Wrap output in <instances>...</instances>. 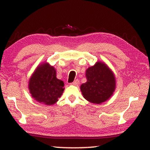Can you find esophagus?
<instances>
[{
    "mask_svg": "<svg viewBox=\"0 0 150 150\" xmlns=\"http://www.w3.org/2000/svg\"><path fill=\"white\" fill-rule=\"evenodd\" d=\"M79 84V79H76V80H75V81H73V82L72 83V85H75V86H77V85H78Z\"/></svg>",
    "mask_w": 150,
    "mask_h": 150,
    "instance_id": "esophagus-1",
    "label": "esophagus"
}]
</instances>
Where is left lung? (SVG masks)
I'll return each mask as SVG.
<instances>
[{
  "label": "left lung",
  "instance_id": "1",
  "mask_svg": "<svg viewBox=\"0 0 150 150\" xmlns=\"http://www.w3.org/2000/svg\"><path fill=\"white\" fill-rule=\"evenodd\" d=\"M87 82L81 85V91L86 100L100 104L108 100L116 88V77L105 63L97 62L86 70Z\"/></svg>",
  "mask_w": 150,
  "mask_h": 150
}]
</instances>
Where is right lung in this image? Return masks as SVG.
Returning <instances> with one entry per match:
<instances>
[{
	"label": "right lung",
	"mask_w": 150,
	"mask_h": 150,
	"mask_svg": "<svg viewBox=\"0 0 150 150\" xmlns=\"http://www.w3.org/2000/svg\"><path fill=\"white\" fill-rule=\"evenodd\" d=\"M56 76V70L49 63H42L38 66L28 81L32 97L45 105L56 103L65 89L64 83Z\"/></svg>",
	"instance_id": "add662e5"
}]
</instances>
